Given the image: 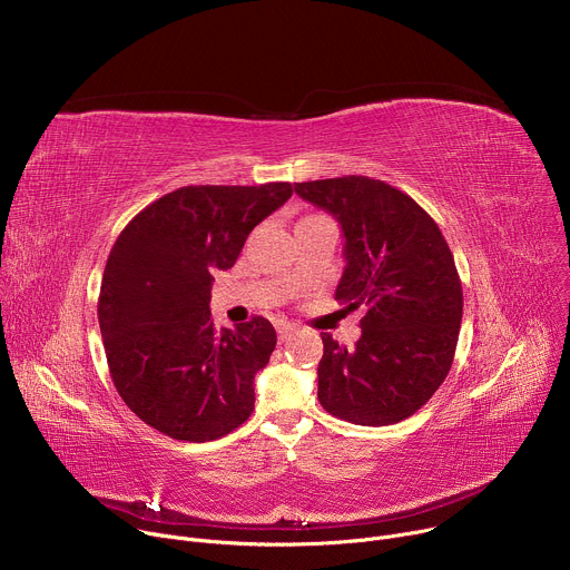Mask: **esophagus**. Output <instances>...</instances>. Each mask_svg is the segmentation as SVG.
<instances>
[{"instance_id":"34e87169","label":"esophagus","mask_w":570,"mask_h":570,"mask_svg":"<svg viewBox=\"0 0 570 570\" xmlns=\"http://www.w3.org/2000/svg\"><path fill=\"white\" fill-rule=\"evenodd\" d=\"M293 332H295V327H293L291 322H279V324H277V336H279L282 343H284Z\"/></svg>"}]
</instances>
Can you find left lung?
Listing matches in <instances>:
<instances>
[{
	"instance_id": "8db88e82",
	"label": "left lung",
	"mask_w": 570,
	"mask_h": 570,
	"mask_svg": "<svg viewBox=\"0 0 570 570\" xmlns=\"http://www.w3.org/2000/svg\"><path fill=\"white\" fill-rule=\"evenodd\" d=\"M345 234L336 299L367 308L354 347L322 334V409L358 426L415 415L446 379L462 322V284L438 223L409 194L367 176L297 183Z\"/></svg>"
}]
</instances>
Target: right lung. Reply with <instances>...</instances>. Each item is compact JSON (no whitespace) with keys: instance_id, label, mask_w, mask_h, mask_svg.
<instances>
[{"instance_id":"1","label":"right lung","mask_w":570,"mask_h":570,"mask_svg":"<svg viewBox=\"0 0 570 570\" xmlns=\"http://www.w3.org/2000/svg\"><path fill=\"white\" fill-rule=\"evenodd\" d=\"M291 194V183L180 187L144 207L115 240L99 327L119 396L155 431L209 442L253 415L255 374L277 334L262 315L218 332L212 273L232 268L255 225Z\"/></svg>"}]
</instances>
